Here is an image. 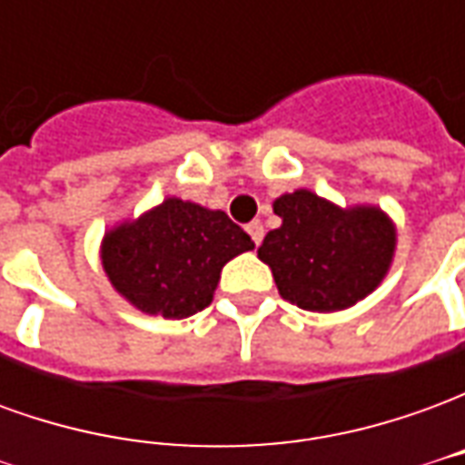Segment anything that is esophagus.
<instances>
[{"instance_id":"esophagus-1","label":"esophagus","mask_w":465,"mask_h":465,"mask_svg":"<svg viewBox=\"0 0 465 465\" xmlns=\"http://www.w3.org/2000/svg\"><path fill=\"white\" fill-rule=\"evenodd\" d=\"M246 232H249V236H252V242L259 246L263 239V223L262 222H252L249 226H246Z\"/></svg>"}]
</instances>
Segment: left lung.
Here are the masks:
<instances>
[{
  "instance_id": "1",
  "label": "left lung",
  "mask_w": 465,
  "mask_h": 465,
  "mask_svg": "<svg viewBox=\"0 0 465 465\" xmlns=\"http://www.w3.org/2000/svg\"><path fill=\"white\" fill-rule=\"evenodd\" d=\"M282 226L263 236L269 263L286 302L306 312H341L366 299L389 272L396 229L376 206L339 209L309 189L273 202Z\"/></svg>"
}]
</instances>
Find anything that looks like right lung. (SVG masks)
I'll return each instance as SVG.
<instances>
[{
    "label": "right lung",
    "instance_id": "right-lung-1",
    "mask_svg": "<svg viewBox=\"0 0 465 465\" xmlns=\"http://www.w3.org/2000/svg\"><path fill=\"white\" fill-rule=\"evenodd\" d=\"M252 249V236L223 212L172 196L106 232L102 266L139 312L186 319L212 303L223 263Z\"/></svg>",
    "mask_w": 465,
    "mask_h": 465
}]
</instances>
